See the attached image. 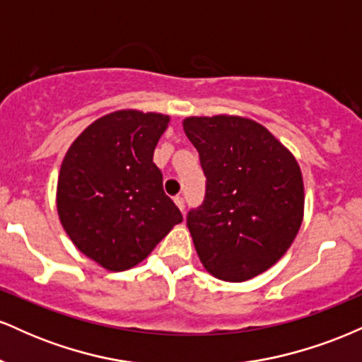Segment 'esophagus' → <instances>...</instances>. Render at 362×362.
<instances>
[{"instance_id":"34e87169","label":"esophagus","mask_w":362,"mask_h":362,"mask_svg":"<svg viewBox=\"0 0 362 362\" xmlns=\"http://www.w3.org/2000/svg\"><path fill=\"white\" fill-rule=\"evenodd\" d=\"M173 201H175V204L178 206V209H180L182 213H184V209H185V201H184V197H182V195H175V197H173Z\"/></svg>"}]
</instances>
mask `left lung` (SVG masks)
Wrapping results in <instances>:
<instances>
[{
  "instance_id": "left-lung-1",
  "label": "left lung",
  "mask_w": 362,
  "mask_h": 362,
  "mask_svg": "<svg viewBox=\"0 0 362 362\" xmlns=\"http://www.w3.org/2000/svg\"><path fill=\"white\" fill-rule=\"evenodd\" d=\"M184 131L206 175L204 201L187 214L199 259L221 281L252 279L272 267L300 231V165L252 119L187 117Z\"/></svg>"
}]
</instances>
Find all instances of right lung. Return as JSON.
Masks as SVG:
<instances>
[{"label": "right lung", "mask_w": 362, "mask_h": 362, "mask_svg": "<svg viewBox=\"0 0 362 362\" xmlns=\"http://www.w3.org/2000/svg\"><path fill=\"white\" fill-rule=\"evenodd\" d=\"M170 117L139 110L103 115L74 139L57 178V214L81 253L127 271L182 223L153 163Z\"/></svg>", "instance_id": "obj_1"}]
</instances>
